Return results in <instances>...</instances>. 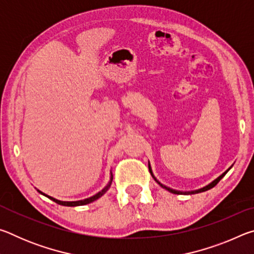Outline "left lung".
Masks as SVG:
<instances>
[{
  "instance_id": "8db88e82",
  "label": "left lung",
  "mask_w": 254,
  "mask_h": 254,
  "mask_svg": "<svg viewBox=\"0 0 254 254\" xmlns=\"http://www.w3.org/2000/svg\"><path fill=\"white\" fill-rule=\"evenodd\" d=\"M149 170H150V173H151V176H152V177H153V179L154 180H156V182L159 184V185H160V186L162 187V188H165V189H167V190H168V191H170V192H173V194H177V195H179V194H196V192H203V191H206V190H208V189H210V188H213L214 186H216V185L218 184V182H220V180L223 178V177H224V176L226 175V173H227V171H229L230 169H227L226 171H225V173L224 174H222L221 176H220V177H218V178H216V179H215L214 180V182H212V183H210L209 185H207V186H205L204 188H200V189H198V190H195V191H186V192H183V191H178V190H175V189H171V188H169V187H166L165 186V185H162L161 183H159L158 182V180L156 179V177H154V176H153V174H152V171H151V168H150V163H149Z\"/></svg>"
}]
</instances>
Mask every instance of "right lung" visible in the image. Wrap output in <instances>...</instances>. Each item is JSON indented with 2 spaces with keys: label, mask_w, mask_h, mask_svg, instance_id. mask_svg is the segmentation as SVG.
<instances>
[{
  "label": "right lung",
  "mask_w": 254,
  "mask_h": 254,
  "mask_svg": "<svg viewBox=\"0 0 254 254\" xmlns=\"http://www.w3.org/2000/svg\"><path fill=\"white\" fill-rule=\"evenodd\" d=\"M112 179H113V175H112V173H111V180H110V183L107 184V186H106L104 189H102V190H101L100 192H97L96 195H94V196H92V197H89V198H86V199H84V200H77V201H63V200H58V199H56V198H54V197H50V196H48V195H46V194H44V192H41L40 190H38V191H39L40 194L45 195L46 197H48V198H50L51 200H54L55 203H57V204H59V205H63V206H81V205H86V204L92 203V201L98 199V198H100V197H102L103 195H104L105 192L107 191V189H109V188H110V186H111V184H112Z\"/></svg>",
  "instance_id": "obj_1"
}]
</instances>
